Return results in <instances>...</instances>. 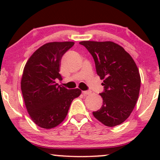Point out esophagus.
Listing matches in <instances>:
<instances>
[{"mask_svg": "<svg viewBox=\"0 0 160 160\" xmlns=\"http://www.w3.org/2000/svg\"><path fill=\"white\" fill-rule=\"evenodd\" d=\"M82 94L84 95H89L91 93V91H82Z\"/></svg>", "mask_w": 160, "mask_h": 160, "instance_id": "esophagus-1", "label": "esophagus"}]
</instances>
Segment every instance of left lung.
Instances as JSON below:
<instances>
[{"label": "left lung", "mask_w": 160, "mask_h": 160, "mask_svg": "<svg viewBox=\"0 0 160 160\" xmlns=\"http://www.w3.org/2000/svg\"><path fill=\"white\" fill-rule=\"evenodd\" d=\"M94 58L97 74L104 80L100 93L103 104L92 114L104 126L113 127L129 117L138 98L141 77L132 56L112 41H81Z\"/></svg>", "instance_id": "left-lung-1"}]
</instances>
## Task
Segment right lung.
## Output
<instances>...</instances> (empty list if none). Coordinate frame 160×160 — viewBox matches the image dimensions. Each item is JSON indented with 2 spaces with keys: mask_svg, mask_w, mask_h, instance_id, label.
I'll use <instances>...</instances> for the list:
<instances>
[{
  "mask_svg": "<svg viewBox=\"0 0 160 160\" xmlns=\"http://www.w3.org/2000/svg\"><path fill=\"white\" fill-rule=\"evenodd\" d=\"M74 42H50L38 48L28 58L23 70L21 89L31 119L40 127L52 128L65 119L70 105L81 94L79 89L58 86L62 80L60 64L63 55Z\"/></svg>",
  "mask_w": 160,
  "mask_h": 160,
  "instance_id": "obj_1",
  "label": "right lung"
}]
</instances>
